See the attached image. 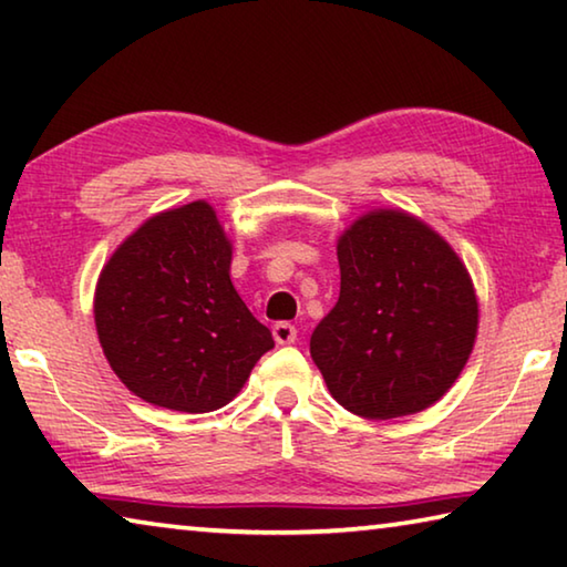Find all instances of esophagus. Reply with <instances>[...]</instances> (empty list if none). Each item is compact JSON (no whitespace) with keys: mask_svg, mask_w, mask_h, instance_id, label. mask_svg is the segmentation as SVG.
<instances>
[{"mask_svg":"<svg viewBox=\"0 0 567 567\" xmlns=\"http://www.w3.org/2000/svg\"><path fill=\"white\" fill-rule=\"evenodd\" d=\"M272 338L277 344H292L297 340V328L290 322H277L272 328Z\"/></svg>","mask_w":567,"mask_h":567,"instance_id":"1","label":"esophagus"}]
</instances>
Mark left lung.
<instances>
[{
  "instance_id": "obj_1",
  "label": "left lung",
  "mask_w": 567,
  "mask_h": 567,
  "mask_svg": "<svg viewBox=\"0 0 567 567\" xmlns=\"http://www.w3.org/2000/svg\"><path fill=\"white\" fill-rule=\"evenodd\" d=\"M340 297L310 338L332 398L368 420L412 415L460 378L477 334L465 265L433 227L372 209L338 239Z\"/></svg>"
}]
</instances>
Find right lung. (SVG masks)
Returning <instances> with one entry per match:
<instances>
[{
	"label": "right lung",
	"mask_w": 567,
	"mask_h": 567,
	"mask_svg": "<svg viewBox=\"0 0 567 567\" xmlns=\"http://www.w3.org/2000/svg\"><path fill=\"white\" fill-rule=\"evenodd\" d=\"M229 262L233 245L205 199L150 217L114 249L94 292V324L134 395L213 412L275 348L229 280Z\"/></svg>",
	"instance_id": "1"
}]
</instances>
